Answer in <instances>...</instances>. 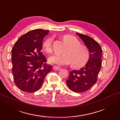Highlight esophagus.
I'll use <instances>...</instances> for the list:
<instances>
[{
	"label": "esophagus",
	"mask_w": 120,
	"mask_h": 120,
	"mask_svg": "<svg viewBox=\"0 0 120 120\" xmlns=\"http://www.w3.org/2000/svg\"><path fill=\"white\" fill-rule=\"evenodd\" d=\"M53 69L54 70H59L60 69V67H57V66H53Z\"/></svg>",
	"instance_id": "obj_1"
}]
</instances>
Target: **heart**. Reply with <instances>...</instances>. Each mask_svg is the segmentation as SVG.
Wrapping results in <instances>:
<instances>
[{"mask_svg": "<svg viewBox=\"0 0 120 120\" xmlns=\"http://www.w3.org/2000/svg\"><path fill=\"white\" fill-rule=\"evenodd\" d=\"M64 40L68 42L69 47L65 50L64 55H54L49 59L50 63L60 65L73 64L74 68H81L87 63L90 59V52L85 46L81 45L76 37L65 35ZM44 48L48 53H52L53 51V37L46 39L43 44Z\"/></svg>", "mask_w": 120, "mask_h": 120, "instance_id": "1", "label": "heart"}]
</instances>
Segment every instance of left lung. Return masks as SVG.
Wrapping results in <instances>:
<instances>
[{"instance_id": "obj_1", "label": "left lung", "mask_w": 120, "mask_h": 120, "mask_svg": "<svg viewBox=\"0 0 120 120\" xmlns=\"http://www.w3.org/2000/svg\"><path fill=\"white\" fill-rule=\"evenodd\" d=\"M76 34L89 50L90 59L85 67L80 70L70 71L66 83L72 91L80 93L87 91L97 81L101 65L102 49L99 44L91 37L78 33Z\"/></svg>"}]
</instances>
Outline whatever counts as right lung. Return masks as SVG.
Returning a JSON list of instances; mask_svg holds the SVG:
<instances>
[{"instance_id":"right-lung-1","label":"right lung","mask_w":120,"mask_h":120,"mask_svg":"<svg viewBox=\"0 0 120 120\" xmlns=\"http://www.w3.org/2000/svg\"><path fill=\"white\" fill-rule=\"evenodd\" d=\"M50 31L37 29L18 39L12 49L14 82L22 91L32 93L40 89L52 67L41 52L44 38Z\"/></svg>"}]
</instances>
